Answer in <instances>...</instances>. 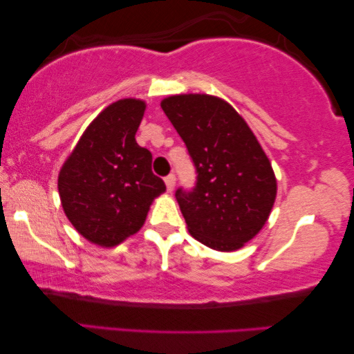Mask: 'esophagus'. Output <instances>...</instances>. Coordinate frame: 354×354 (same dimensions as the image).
Instances as JSON below:
<instances>
[{"label":"esophagus","mask_w":354,"mask_h":354,"mask_svg":"<svg viewBox=\"0 0 354 354\" xmlns=\"http://www.w3.org/2000/svg\"><path fill=\"white\" fill-rule=\"evenodd\" d=\"M164 182H166L167 192L171 193L174 190V187H176V176H174V174H169V176L164 178Z\"/></svg>","instance_id":"1"}]
</instances>
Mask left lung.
<instances>
[{"mask_svg": "<svg viewBox=\"0 0 354 354\" xmlns=\"http://www.w3.org/2000/svg\"><path fill=\"white\" fill-rule=\"evenodd\" d=\"M161 108L198 174L192 192H176L188 232L212 250H240L274 206L277 180L269 158L245 119L217 96L174 95Z\"/></svg>", "mask_w": 354, "mask_h": 354, "instance_id": "8db88e82", "label": "left lung"}]
</instances>
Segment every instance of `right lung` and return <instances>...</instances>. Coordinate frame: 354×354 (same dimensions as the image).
<instances>
[{
	"label": "right lung",
	"mask_w": 354,
	"mask_h": 354,
	"mask_svg": "<svg viewBox=\"0 0 354 354\" xmlns=\"http://www.w3.org/2000/svg\"><path fill=\"white\" fill-rule=\"evenodd\" d=\"M147 104L124 98L96 115L62 164L61 205L91 243L119 245L145 224L154 198L166 192L151 171L153 156L135 140Z\"/></svg>",
	"instance_id": "1"
}]
</instances>
